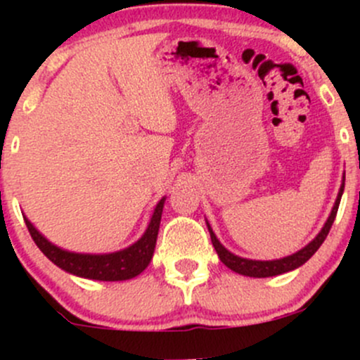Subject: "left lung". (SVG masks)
<instances>
[{
    "label": "left lung",
    "instance_id": "obj_1",
    "mask_svg": "<svg viewBox=\"0 0 360 360\" xmlns=\"http://www.w3.org/2000/svg\"><path fill=\"white\" fill-rule=\"evenodd\" d=\"M344 186H345V176H344V181H342V186H340V191H338V196L335 200V205H333L332 208V213H330L328 220L325 221L323 229L320 230V233L316 235L315 238H313L311 242L308 243L307 247H303V249L295 252L292 255H288V257H283V259H276V260H252V259H243V257H238V255L232 254L230 250H226L225 247L221 245L220 240L217 238V235L213 233L212 226H210V223L206 221V225H208V232H210V237H212V243L214 247V250H217L218 257L223 264H225L229 269H232L235 272H238V274L242 276H249V278H271V276H279V274H284V272H289L292 269H296V267L303 266L307 260L311 257L315 252L320 249L321 243L325 242L326 235H328L330 229H332L333 225V220H335L337 217V210H338V205H340V198H342V193H344Z\"/></svg>",
    "mask_w": 360,
    "mask_h": 360
}]
</instances>
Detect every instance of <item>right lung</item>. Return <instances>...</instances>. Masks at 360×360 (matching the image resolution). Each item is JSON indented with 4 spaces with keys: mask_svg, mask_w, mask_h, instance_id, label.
Here are the masks:
<instances>
[{
    "mask_svg": "<svg viewBox=\"0 0 360 360\" xmlns=\"http://www.w3.org/2000/svg\"><path fill=\"white\" fill-rule=\"evenodd\" d=\"M166 198L159 201L152 214L150 223H148L146 233L139 238L137 242L131 243L127 249L111 252V254H77V252H69L60 249L49 242L39 230L32 225V221L25 218L27 229L32 238L40 250L49 260H52L57 267L69 274L79 276L84 279L94 281H127L139 276L140 272L146 271L148 262L154 255L157 233H159L160 217H162V208Z\"/></svg>",
    "mask_w": 360,
    "mask_h": 360,
    "instance_id": "add662e5",
    "label": "right lung"
}]
</instances>
